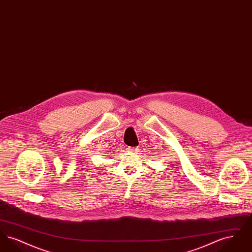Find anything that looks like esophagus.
Instances as JSON below:
<instances>
[{
    "instance_id": "esophagus-1",
    "label": "esophagus",
    "mask_w": 252,
    "mask_h": 252,
    "mask_svg": "<svg viewBox=\"0 0 252 252\" xmlns=\"http://www.w3.org/2000/svg\"><path fill=\"white\" fill-rule=\"evenodd\" d=\"M139 149H140V147H128V148H127V150H128L129 152H133V153L138 152Z\"/></svg>"
}]
</instances>
